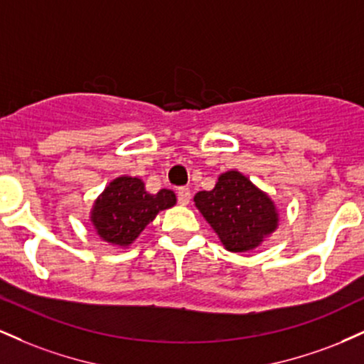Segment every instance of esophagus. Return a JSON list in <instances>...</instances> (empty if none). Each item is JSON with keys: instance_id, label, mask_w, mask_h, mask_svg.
<instances>
[{"instance_id": "1", "label": "esophagus", "mask_w": 364, "mask_h": 364, "mask_svg": "<svg viewBox=\"0 0 364 364\" xmlns=\"http://www.w3.org/2000/svg\"><path fill=\"white\" fill-rule=\"evenodd\" d=\"M191 200L190 188H178V203L179 205H188Z\"/></svg>"}]
</instances>
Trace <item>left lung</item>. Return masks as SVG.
I'll list each match as a JSON object with an SVG mask.
<instances>
[{"mask_svg":"<svg viewBox=\"0 0 364 364\" xmlns=\"http://www.w3.org/2000/svg\"><path fill=\"white\" fill-rule=\"evenodd\" d=\"M195 205L229 252H250L277 228L272 200L237 171L220 174L214 190L198 191Z\"/></svg>","mask_w":364,"mask_h":364,"instance_id":"obj_1","label":"left lung"}]
</instances>
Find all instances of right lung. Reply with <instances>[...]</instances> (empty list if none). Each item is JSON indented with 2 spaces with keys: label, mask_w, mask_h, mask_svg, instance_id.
Instances as JSON below:
<instances>
[{
  "label": "right lung",
  "mask_w": 364,
  "mask_h": 364,
  "mask_svg": "<svg viewBox=\"0 0 364 364\" xmlns=\"http://www.w3.org/2000/svg\"><path fill=\"white\" fill-rule=\"evenodd\" d=\"M174 203V191L161 190L150 195L145 191L141 179L121 176L111 181L97 198L92 210V224L104 241L128 246L139 237L145 225L156 219L159 212Z\"/></svg>",
  "instance_id": "right-lung-1"
}]
</instances>
